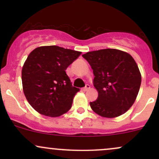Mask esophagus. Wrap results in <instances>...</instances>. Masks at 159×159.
Returning <instances> with one entry per match:
<instances>
[{
  "mask_svg": "<svg viewBox=\"0 0 159 159\" xmlns=\"http://www.w3.org/2000/svg\"><path fill=\"white\" fill-rule=\"evenodd\" d=\"M90 86L89 84H87V85H86V87H84V88H83V90L84 91H87L88 90H90Z\"/></svg>",
  "mask_w": 159,
  "mask_h": 159,
  "instance_id": "obj_1",
  "label": "esophagus"
}]
</instances>
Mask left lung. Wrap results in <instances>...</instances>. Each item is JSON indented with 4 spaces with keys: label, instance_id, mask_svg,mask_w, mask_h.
Segmentation results:
<instances>
[{
    "label": "left lung",
    "instance_id": "1",
    "mask_svg": "<svg viewBox=\"0 0 159 159\" xmlns=\"http://www.w3.org/2000/svg\"><path fill=\"white\" fill-rule=\"evenodd\" d=\"M83 57L93 71L98 98L90 102L92 110L102 117L114 118L125 114L135 102L141 75L129 53L114 48L89 52Z\"/></svg>",
    "mask_w": 159,
    "mask_h": 159
}]
</instances>
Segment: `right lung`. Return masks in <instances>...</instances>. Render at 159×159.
I'll return each mask as SVG.
<instances>
[{
    "label": "right lung",
    "instance_id": "obj_1",
    "mask_svg": "<svg viewBox=\"0 0 159 159\" xmlns=\"http://www.w3.org/2000/svg\"><path fill=\"white\" fill-rule=\"evenodd\" d=\"M81 54L57 45L40 46L30 53L21 70L23 92L39 114L57 117L71 108L79 88L72 87L66 70Z\"/></svg>",
    "mask_w": 159,
    "mask_h": 159
}]
</instances>
